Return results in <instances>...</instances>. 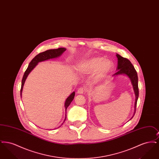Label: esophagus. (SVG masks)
<instances>
[{
	"mask_svg": "<svg viewBox=\"0 0 159 159\" xmlns=\"http://www.w3.org/2000/svg\"><path fill=\"white\" fill-rule=\"evenodd\" d=\"M84 89H83V88H79L77 91V93H78V94H83V93H84Z\"/></svg>",
	"mask_w": 159,
	"mask_h": 159,
	"instance_id": "34e87169",
	"label": "esophagus"
}]
</instances>
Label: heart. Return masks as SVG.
Segmentation results:
<instances>
[{
  "mask_svg": "<svg viewBox=\"0 0 159 159\" xmlns=\"http://www.w3.org/2000/svg\"><path fill=\"white\" fill-rule=\"evenodd\" d=\"M113 63L110 60H104L103 57H95L80 62L77 70L80 73L89 74L95 72L96 80H101L107 75L113 69Z\"/></svg>",
  "mask_w": 159,
  "mask_h": 159,
  "instance_id": "obj_1",
  "label": "heart"
}]
</instances>
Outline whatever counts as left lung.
Returning a JSON list of instances; mask_svg holds the SVG:
<instances>
[{
    "instance_id": "1",
    "label": "left lung",
    "mask_w": 159,
    "mask_h": 159,
    "mask_svg": "<svg viewBox=\"0 0 159 159\" xmlns=\"http://www.w3.org/2000/svg\"><path fill=\"white\" fill-rule=\"evenodd\" d=\"M116 57H117V60H118L117 61H118L117 67L116 68L117 72L115 74H114L113 76L114 77H117V76H120V75H125V76H127L131 82V83L133 86L134 91L135 93V106H134V113L133 116L130 119H132L135 113L136 103H137V101H138V96H139L138 75H137L135 69L130 61L125 58L122 57L121 55H120L118 53H116Z\"/></svg>"
}]
</instances>
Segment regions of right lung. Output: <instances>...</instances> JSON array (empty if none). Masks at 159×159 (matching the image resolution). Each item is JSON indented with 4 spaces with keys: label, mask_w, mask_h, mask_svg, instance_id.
Instances as JSON below:
<instances>
[{
    "label": "right lung",
    "mask_w": 159,
    "mask_h": 159,
    "mask_svg": "<svg viewBox=\"0 0 159 159\" xmlns=\"http://www.w3.org/2000/svg\"><path fill=\"white\" fill-rule=\"evenodd\" d=\"M66 51V49L64 48H60L55 49L47 50V51H46L45 52L39 53L30 62L29 64L28 67H27V70H25V73L24 74L23 79H22L21 88V91H20L21 98L22 97L23 87H24V84L25 82V80H26L27 76H29V75L30 74L31 71L38 65V63L40 62L48 60H50V59L57 58L60 57L61 55L64 53ZM75 92H72L71 93V95L70 96H68V98L66 99V100L65 101L64 107L66 108V116H65V119H64V122L66 120V117H67V115H66V114H67V112H66L67 108L68 106L70 105L71 102H72V101L73 100V99L75 98ZM64 122L62 123V125L64 123ZM60 126H59V127H60Z\"/></svg>",
    "instance_id": "right-lung-1"
}]
</instances>
